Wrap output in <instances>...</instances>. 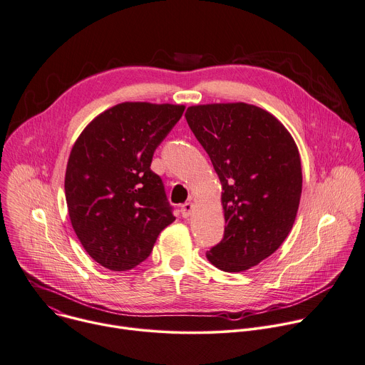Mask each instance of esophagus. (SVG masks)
I'll return each instance as SVG.
<instances>
[{
	"label": "esophagus",
	"instance_id": "1",
	"mask_svg": "<svg viewBox=\"0 0 365 365\" xmlns=\"http://www.w3.org/2000/svg\"><path fill=\"white\" fill-rule=\"evenodd\" d=\"M192 212H193V203L187 202V203H183L180 206V213H182L183 217H189L192 215Z\"/></svg>",
	"mask_w": 365,
	"mask_h": 365
}]
</instances>
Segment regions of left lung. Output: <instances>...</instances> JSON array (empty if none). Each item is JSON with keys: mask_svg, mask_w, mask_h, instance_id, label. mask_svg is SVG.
Masks as SVG:
<instances>
[{"mask_svg": "<svg viewBox=\"0 0 365 365\" xmlns=\"http://www.w3.org/2000/svg\"><path fill=\"white\" fill-rule=\"evenodd\" d=\"M185 117L223 189L225 233L206 258L225 272L247 271L292 229L302 192L298 148L277 117L252 104L192 106Z\"/></svg>", "mask_w": 365, "mask_h": 365, "instance_id": "1", "label": "left lung"}]
</instances>
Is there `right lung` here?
<instances>
[{
    "mask_svg": "<svg viewBox=\"0 0 365 365\" xmlns=\"http://www.w3.org/2000/svg\"><path fill=\"white\" fill-rule=\"evenodd\" d=\"M183 111L179 104L120 103L98 114L71 149L64 180L70 220L86 252L110 271L143 262L176 219L150 165Z\"/></svg>",
    "mask_w": 365,
    "mask_h": 365,
    "instance_id": "add662e5",
    "label": "right lung"
}]
</instances>
